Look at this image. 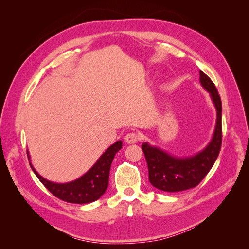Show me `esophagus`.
<instances>
[{
    "mask_svg": "<svg viewBox=\"0 0 249 249\" xmlns=\"http://www.w3.org/2000/svg\"><path fill=\"white\" fill-rule=\"evenodd\" d=\"M139 140V135L137 133H127L124 136V141L129 144H133V143H136Z\"/></svg>",
    "mask_w": 249,
    "mask_h": 249,
    "instance_id": "esophagus-1",
    "label": "esophagus"
}]
</instances>
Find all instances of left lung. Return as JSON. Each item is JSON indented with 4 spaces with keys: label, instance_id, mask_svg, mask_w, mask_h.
<instances>
[{
    "label": "left lung",
    "instance_id": "left-lung-1",
    "mask_svg": "<svg viewBox=\"0 0 249 249\" xmlns=\"http://www.w3.org/2000/svg\"><path fill=\"white\" fill-rule=\"evenodd\" d=\"M199 76L200 85L209 92L216 110L215 129L207 146L192 156L178 157L159 146L150 145L148 142H143L141 145L148 167L149 183L165 192H179L197 186L213 167L220 152L221 100L214 83L207 74L200 71Z\"/></svg>",
    "mask_w": 249,
    "mask_h": 249
}]
</instances>
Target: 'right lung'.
<instances>
[{
  "instance_id": "add662e5",
  "label": "right lung",
  "mask_w": 249,
  "mask_h": 249,
  "mask_svg": "<svg viewBox=\"0 0 249 249\" xmlns=\"http://www.w3.org/2000/svg\"><path fill=\"white\" fill-rule=\"evenodd\" d=\"M122 147V140L113 143L84 175L66 183H56L44 178L33 167L29 152L28 158L30 166L36 177L56 197L71 203H89L97 200L106 192L109 185V173L112 161Z\"/></svg>"
}]
</instances>
